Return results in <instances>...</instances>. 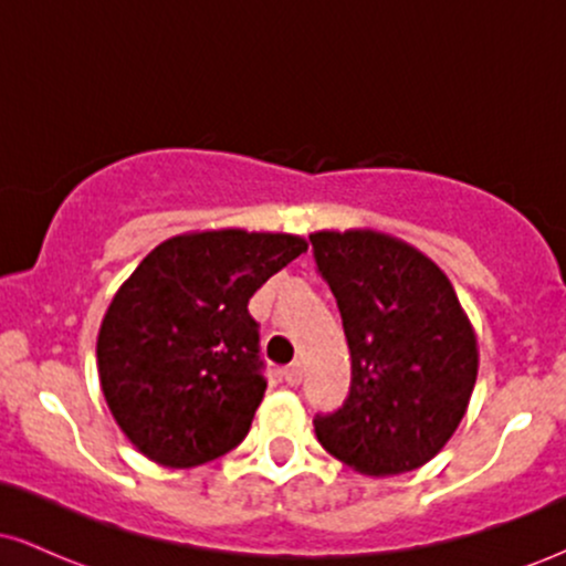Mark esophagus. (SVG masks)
<instances>
[{"label":"esophagus","mask_w":566,"mask_h":566,"mask_svg":"<svg viewBox=\"0 0 566 566\" xmlns=\"http://www.w3.org/2000/svg\"><path fill=\"white\" fill-rule=\"evenodd\" d=\"M282 375H284V380L290 382V386H301V380H303V367H301V361H292L290 367L282 369Z\"/></svg>","instance_id":"1"}]
</instances>
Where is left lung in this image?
Wrapping results in <instances>:
<instances>
[{
  "instance_id": "obj_1",
  "label": "left lung",
  "mask_w": 566,
  "mask_h": 566,
  "mask_svg": "<svg viewBox=\"0 0 566 566\" xmlns=\"http://www.w3.org/2000/svg\"><path fill=\"white\" fill-rule=\"evenodd\" d=\"M340 308L350 394L314 420L319 444L361 476L426 465L469 409L479 343L452 282L418 247L375 229L311 233Z\"/></svg>"
}]
</instances>
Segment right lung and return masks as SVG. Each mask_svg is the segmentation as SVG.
Instances as JSON below:
<instances>
[{"mask_svg": "<svg viewBox=\"0 0 566 566\" xmlns=\"http://www.w3.org/2000/svg\"><path fill=\"white\" fill-rule=\"evenodd\" d=\"M308 250L297 233L210 229L167 239L125 279L97 329V378L116 426L165 469L231 452L263 401L247 303Z\"/></svg>", "mask_w": 566, "mask_h": 566, "instance_id": "obj_1", "label": "right lung"}]
</instances>
